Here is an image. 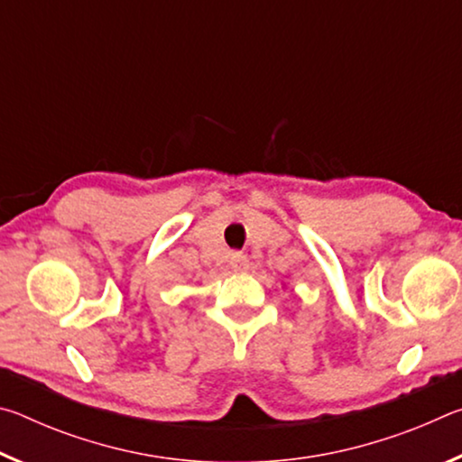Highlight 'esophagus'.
Listing matches in <instances>:
<instances>
[{
	"label": "esophagus",
	"mask_w": 462,
	"mask_h": 462,
	"mask_svg": "<svg viewBox=\"0 0 462 462\" xmlns=\"http://www.w3.org/2000/svg\"><path fill=\"white\" fill-rule=\"evenodd\" d=\"M230 267L234 273H246L248 271V256L246 254H232L230 259Z\"/></svg>",
	"instance_id": "esophagus-1"
}]
</instances>
